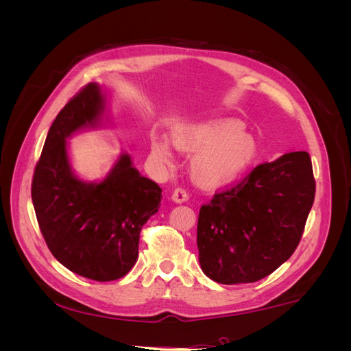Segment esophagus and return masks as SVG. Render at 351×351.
<instances>
[{"mask_svg":"<svg viewBox=\"0 0 351 351\" xmlns=\"http://www.w3.org/2000/svg\"><path fill=\"white\" fill-rule=\"evenodd\" d=\"M171 199L176 202V204H183V202H186L189 199V193L183 187H177L173 192Z\"/></svg>","mask_w":351,"mask_h":351,"instance_id":"esophagus-1","label":"esophagus"}]
</instances>
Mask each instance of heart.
<instances>
[{"label": "heart", "mask_w": 351, "mask_h": 351, "mask_svg": "<svg viewBox=\"0 0 351 351\" xmlns=\"http://www.w3.org/2000/svg\"><path fill=\"white\" fill-rule=\"evenodd\" d=\"M173 143L178 151L195 154L190 171L202 187H218L232 182L246 169L256 155V141L232 119H217L182 127L174 132ZM151 154L159 162L171 165V146L164 139H154Z\"/></svg>", "instance_id": "heart-1"}]
</instances>
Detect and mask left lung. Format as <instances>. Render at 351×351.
Segmentation results:
<instances>
[{
  "label": "left lung",
  "instance_id": "1",
  "mask_svg": "<svg viewBox=\"0 0 351 351\" xmlns=\"http://www.w3.org/2000/svg\"><path fill=\"white\" fill-rule=\"evenodd\" d=\"M307 152L263 162L202 205L199 263L219 284L254 282L289 259L303 236L315 200Z\"/></svg>",
  "mask_w": 351,
  "mask_h": 351
}]
</instances>
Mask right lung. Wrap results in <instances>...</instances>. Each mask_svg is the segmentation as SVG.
<instances>
[{
	"mask_svg": "<svg viewBox=\"0 0 351 351\" xmlns=\"http://www.w3.org/2000/svg\"><path fill=\"white\" fill-rule=\"evenodd\" d=\"M104 112L97 83L82 88L52 123L32 180V202L42 236L54 258L95 281L119 280L139 254L142 227L161 206L162 189L121 155L101 183L73 174L67 137L95 125Z\"/></svg>",
	"mask_w": 351,
	"mask_h": 351,
	"instance_id": "add662e5",
	"label": "right lung"
}]
</instances>
